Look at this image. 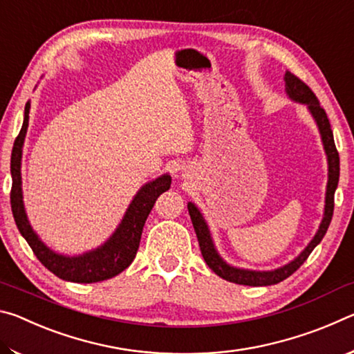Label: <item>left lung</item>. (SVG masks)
Masks as SVG:
<instances>
[{"label": "left lung", "mask_w": 354, "mask_h": 354, "mask_svg": "<svg viewBox=\"0 0 354 354\" xmlns=\"http://www.w3.org/2000/svg\"><path fill=\"white\" fill-rule=\"evenodd\" d=\"M286 81V92L289 95V98L293 101H298V103H303L308 106L309 112L313 113L317 127H319L323 148H325L326 158H328V184H326V198H325V214H323V220L320 223L319 231L314 236L313 241L304 248L298 257H295L292 262L286 263V266L277 268V270L270 272H254V270H245V268H236L231 267L230 263H226L221 259L217 250L214 247L211 231L206 225L205 218H203L201 212L198 211L194 203H189L187 209L192 218V223H194L196 237H198L200 250L203 254V259L211 268L215 274H218L220 278H223L230 283L236 284H243V286H272L278 284L286 278H289L292 273H295L299 267L303 266V262L308 259L309 254L313 253V250L322 242V239L325 237L328 226L331 223L333 212H334V192L337 189L339 183V171H340V162H339V153L335 149L331 124H329L328 115L323 107L320 106V101L317 100L314 92L304 84L299 77H297L290 71H286L284 75Z\"/></svg>", "instance_id": "8db88e82"}]
</instances>
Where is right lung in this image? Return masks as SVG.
<instances>
[{"label": "right lung", "instance_id": "1", "mask_svg": "<svg viewBox=\"0 0 354 354\" xmlns=\"http://www.w3.org/2000/svg\"><path fill=\"white\" fill-rule=\"evenodd\" d=\"M29 109L31 104L29 101L25 106V120L20 134L17 136L12 148L10 158V173H12V190H10V206L12 214H14L17 227L20 234L26 239L29 247L37 256V259L44 266L55 273L56 277L71 283L91 284L98 283L117 277L124 268L131 266L134 261L139 250L143 225L148 218L149 212L154 206L156 200L160 194L170 189L171 176L162 175L154 181L148 183L137 192L134 200L131 201L127 214L118 225L115 232L109 237V241L101 245L97 250L88 251L80 256H64L57 254L50 250L46 245L40 241L39 236L32 231L29 225L25 205H23V194H21V151L23 143H25L28 123H29Z\"/></svg>", "mask_w": 354, "mask_h": 354}]
</instances>
